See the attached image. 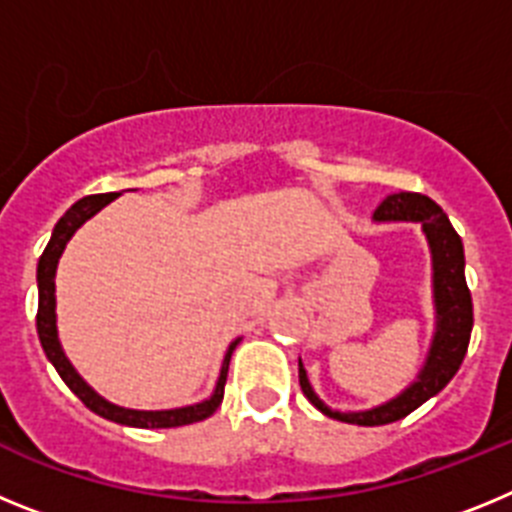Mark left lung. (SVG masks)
Masks as SVG:
<instances>
[{
	"instance_id": "8db88e82",
	"label": "left lung",
	"mask_w": 512,
	"mask_h": 512,
	"mask_svg": "<svg viewBox=\"0 0 512 512\" xmlns=\"http://www.w3.org/2000/svg\"><path fill=\"white\" fill-rule=\"evenodd\" d=\"M374 220H413L425 230V238L431 243L433 253V295H436L438 328L433 338L431 354L425 361L418 382H413L400 397L390 400L387 405L364 410V413H338L320 402V397L312 392L307 374L300 361V387L307 400L315 405L328 418L343 420V423L356 425H387L405 418L420 408L425 400L446 387L459 372L461 361L467 356L469 336H472V295H469L467 279H464V246L449 217L431 197L418 192L390 194L374 212Z\"/></svg>"
}]
</instances>
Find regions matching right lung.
Returning <instances> with one entry per match:
<instances>
[{
    "instance_id": "obj_1",
    "label": "right lung",
    "mask_w": 512,
    "mask_h": 512,
    "mask_svg": "<svg viewBox=\"0 0 512 512\" xmlns=\"http://www.w3.org/2000/svg\"><path fill=\"white\" fill-rule=\"evenodd\" d=\"M117 197V192L110 194H92V197H84L76 205H71L66 210V215L61 217L53 228L51 241L45 246L43 256L38 261V338L40 346H43L45 356L56 366V372L61 374V379L69 384V390L79 397L84 405H87L92 413L102 415L107 420H115V423L122 425H133V428H179V425H189V423H200V420L210 418L217 408H220V402H223L225 395V379H228V364H230V354H233V348L238 346V341L230 343L228 354H225L223 369H220V379H217L215 395L210 400L200 402V405H189V408H179V410H128V408H117L112 402L102 400L97 392L89 387L79 374L74 372V366L69 364L66 354H63L61 343H58V330H56V266L58 259H61L63 248L69 243L71 235L76 233V228L87 223L89 217L94 212L102 210L104 205H110L112 200Z\"/></svg>"
}]
</instances>
